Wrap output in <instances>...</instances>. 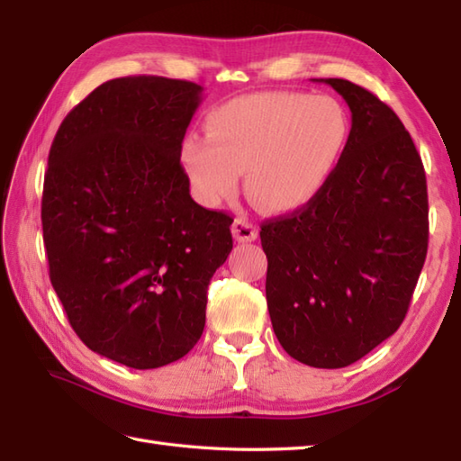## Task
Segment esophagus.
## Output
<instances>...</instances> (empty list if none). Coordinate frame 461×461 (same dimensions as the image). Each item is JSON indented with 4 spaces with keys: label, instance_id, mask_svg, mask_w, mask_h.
Wrapping results in <instances>:
<instances>
[{
    "label": "esophagus",
    "instance_id": "esophagus-1",
    "mask_svg": "<svg viewBox=\"0 0 461 461\" xmlns=\"http://www.w3.org/2000/svg\"><path fill=\"white\" fill-rule=\"evenodd\" d=\"M231 233L238 241H256L259 236V230L251 221L243 220V218H236L231 223Z\"/></svg>",
    "mask_w": 461,
    "mask_h": 461
}]
</instances>
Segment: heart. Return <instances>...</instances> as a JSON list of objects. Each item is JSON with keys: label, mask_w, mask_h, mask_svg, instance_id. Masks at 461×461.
<instances>
[{"label": "heart", "mask_w": 461, "mask_h": 461, "mask_svg": "<svg viewBox=\"0 0 461 461\" xmlns=\"http://www.w3.org/2000/svg\"><path fill=\"white\" fill-rule=\"evenodd\" d=\"M208 139L182 146L185 174L198 198L218 205L238 192L240 174L258 208L291 213L329 184L348 139L342 106L327 95L253 93L218 106Z\"/></svg>", "instance_id": "1"}]
</instances>
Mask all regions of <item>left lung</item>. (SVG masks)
<instances>
[{
	"mask_svg": "<svg viewBox=\"0 0 461 461\" xmlns=\"http://www.w3.org/2000/svg\"><path fill=\"white\" fill-rule=\"evenodd\" d=\"M330 85L350 109L337 170L315 200L261 225L266 295L287 355L342 368L394 335L428 253L422 158L402 121L376 95Z\"/></svg>",
	"mask_w": 461,
	"mask_h": 461,
	"instance_id": "1",
	"label": "left lung"
}]
</instances>
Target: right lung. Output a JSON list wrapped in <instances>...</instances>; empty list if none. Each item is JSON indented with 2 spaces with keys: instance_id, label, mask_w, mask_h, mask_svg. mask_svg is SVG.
Instances as JSON below:
<instances>
[{
  "instance_id": "add662e5",
  "label": "right lung",
  "mask_w": 461,
  "mask_h": 461,
  "mask_svg": "<svg viewBox=\"0 0 461 461\" xmlns=\"http://www.w3.org/2000/svg\"><path fill=\"white\" fill-rule=\"evenodd\" d=\"M202 91L152 75L106 81L65 116L49 150V277L85 345L131 368L194 348L210 279L233 248V218L192 200L180 164Z\"/></svg>"
}]
</instances>
